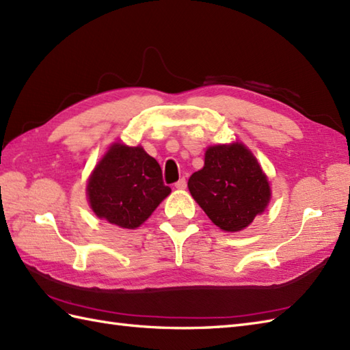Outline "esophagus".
<instances>
[{
    "mask_svg": "<svg viewBox=\"0 0 350 350\" xmlns=\"http://www.w3.org/2000/svg\"><path fill=\"white\" fill-rule=\"evenodd\" d=\"M175 187H176L178 190H184L185 187H187V181H185V178H181V180H178V181L175 183Z\"/></svg>",
    "mask_w": 350,
    "mask_h": 350,
    "instance_id": "34e87169",
    "label": "esophagus"
}]
</instances>
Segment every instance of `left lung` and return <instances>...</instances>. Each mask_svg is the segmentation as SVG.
<instances>
[{
    "label": "left lung",
    "mask_w": 350,
    "mask_h": 350,
    "mask_svg": "<svg viewBox=\"0 0 350 350\" xmlns=\"http://www.w3.org/2000/svg\"><path fill=\"white\" fill-rule=\"evenodd\" d=\"M189 190L209 220L226 232L247 228L271 198L258 160L238 142L209 146L204 167L190 176Z\"/></svg>",
    "instance_id": "obj_1"
}]
</instances>
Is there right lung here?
I'll use <instances>...</instances> for the list:
<instances>
[{
  "label": "right lung",
  "instance_id": "right-lung-1",
  "mask_svg": "<svg viewBox=\"0 0 350 350\" xmlns=\"http://www.w3.org/2000/svg\"><path fill=\"white\" fill-rule=\"evenodd\" d=\"M169 193L157 160L141 146L112 145L88 181L92 211L124 229L141 226Z\"/></svg>",
  "mask_w": 350,
  "mask_h": 350
}]
</instances>
